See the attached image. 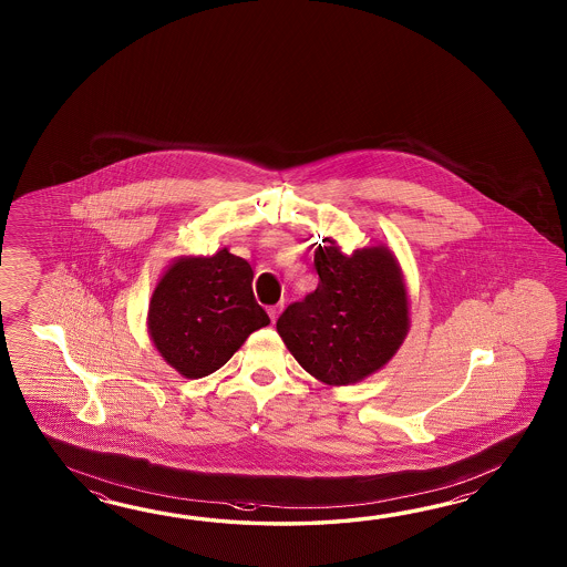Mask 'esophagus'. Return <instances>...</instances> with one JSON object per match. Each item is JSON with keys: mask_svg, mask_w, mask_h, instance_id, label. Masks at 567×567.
<instances>
[{"mask_svg": "<svg viewBox=\"0 0 567 567\" xmlns=\"http://www.w3.org/2000/svg\"><path fill=\"white\" fill-rule=\"evenodd\" d=\"M279 312H281V303H278V306H271L269 310H267V313H269V318H271V322L276 324V320H278Z\"/></svg>", "mask_w": 567, "mask_h": 567, "instance_id": "34e87169", "label": "esophagus"}]
</instances>
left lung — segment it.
I'll return each mask as SVG.
<instances>
[{
  "instance_id": "left-lung-1",
  "label": "left lung",
  "mask_w": 567,
  "mask_h": 567,
  "mask_svg": "<svg viewBox=\"0 0 567 567\" xmlns=\"http://www.w3.org/2000/svg\"><path fill=\"white\" fill-rule=\"evenodd\" d=\"M313 251L318 288L279 316L278 334L293 359L330 386L381 371L410 332V296L398 257L385 245L342 254L322 239Z\"/></svg>"
}]
</instances>
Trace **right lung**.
<instances>
[{"label": "right lung", "instance_id": "right-lung-1", "mask_svg": "<svg viewBox=\"0 0 567 567\" xmlns=\"http://www.w3.org/2000/svg\"><path fill=\"white\" fill-rule=\"evenodd\" d=\"M251 281V266L227 247L174 259L147 308V332L159 357L186 379L220 369L251 332L269 324Z\"/></svg>", "mask_w": 567, "mask_h": 567}]
</instances>
